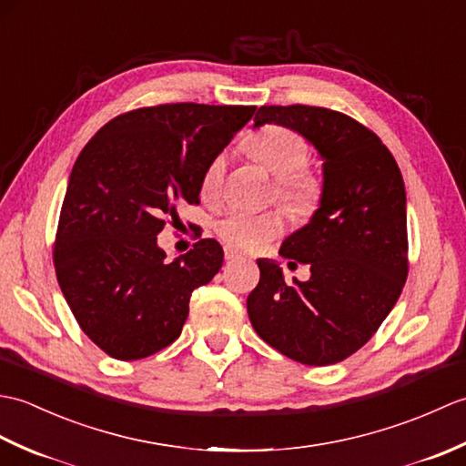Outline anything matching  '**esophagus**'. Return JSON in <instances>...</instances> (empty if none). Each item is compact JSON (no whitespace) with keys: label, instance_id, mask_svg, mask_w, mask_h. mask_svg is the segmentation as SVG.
I'll use <instances>...</instances> for the list:
<instances>
[{"label":"esophagus","instance_id":"esophagus-1","mask_svg":"<svg viewBox=\"0 0 466 466\" xmlns=\"http://www.w3.org/2000/svg\"><path fill=\"white\" fill-rule=\"evenodd\" d=\"M224 256H226L228 262H234V260L240 258V254L236 252V250H232V248H226V250H224Z\"/></svg>","mask_w":466,"mask_h":466}]
</instances>
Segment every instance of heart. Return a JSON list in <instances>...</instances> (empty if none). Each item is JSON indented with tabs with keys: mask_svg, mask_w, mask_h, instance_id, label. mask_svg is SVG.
Masks as SVG:
<instances>
[{
	"mask_svg": "<svg viewBox=\"0 0 466 466\" xmlns=\"http://www.w3.org/2000/svg\"><path fill=\"white\" fill-rule=\"evenodd\" d=\"M256 162L279 177V198L294 216H310L320 202L322 184L306 170L310 150L304 137L286 126H266L248 144ZM226 160L216 156L202 176V194L214 198L224 182ZM286 216L282 210L244 212L232 210L216 222V232L230 248L254 252L284 232Z\"/></svg>",
	"mask_w": 466,
	"mask_h": 466,
	"instance_id": "1",
	"label": "heart"
}]
</instances>
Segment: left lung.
I'll return each mask as SVG.
<instances>
[{
  "label": "left lung",
  "instance_id": "1",
  "mask_svg": "<svg viewBox=\"0 0 466 466\" xmlns=\"http://www.w3.org/2000/svg\"><path fill=\"white\" fill-rule=\"evenodd\" d=\"M264 124L306 137L322 157L324 182L320 208L280 248L284 258L310 264V280L286 282L279 264L258 260L250 322L296 362L336 364L372 339L407 282L402 174L379 136L329 107L262 106L254 127Z\"/></svg>",
  "mask_w": 466,
  "mask_h": 466
}]
</instances>
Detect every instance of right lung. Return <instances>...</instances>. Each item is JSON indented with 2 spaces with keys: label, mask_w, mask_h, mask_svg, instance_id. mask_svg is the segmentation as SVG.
I'll use <instances>...</instances> for the list:
<instances>
[{
  "label": "right lung",
  "mask_w": 466,
  "mask_h": 466,
  "mask_svg": "<svg viewBox=\"0 0 466 466\" xmlns=\"http://www.w3.org/2000/svg\"><path fill=\"white\" fill-rule=\"evenodd\" d=\"M256 106L162 104L107 122L69 174L54 244L56 276L80 329L117 360L160 352L182 332L190 296L222 268L202 238L166 262L167 216L200 202L202 176Z\"/></svg>",
  "instance_id": "add662e5"
}]
</instances>
